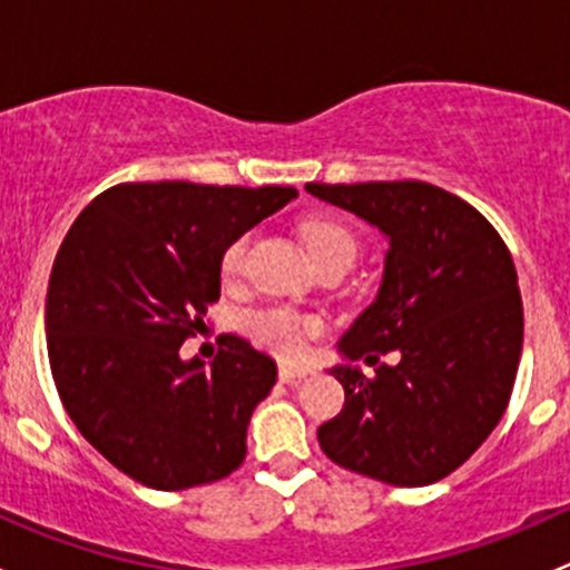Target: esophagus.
<instances>
[{
	"instance_id": "esophagus-1",
	"label": "esophagus",
	"mask_w": 570,
	"mask_h": 570,
	"mask_svg": "<svg viewBox=\"0 0 570 570\" xmlns=\"http://www.w3.org/2000/svg\"><path fill=\"white\" fill-rule=\"evenodd\" d=\"M312 375V366H295V364H281L278 366V377L284 383H295L301 381V377Z\"/></svg>"
}]
</instances>
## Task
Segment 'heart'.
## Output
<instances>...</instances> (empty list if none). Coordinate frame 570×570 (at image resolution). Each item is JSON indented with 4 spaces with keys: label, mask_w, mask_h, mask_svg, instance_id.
I'll return each mask as SVG.
<instances>
[{
    "label": "heart",
    "mask_w": 570,
    "mask_h": 570,
    "mask_svg": "<svg viewBox=\"0 0 570 570\" xmlns=\"http://www.w3.org/2000/svg\"><path fill=\"white\" fill-rule=\"evenodd\" d=\"M301 234L317 267L325 262H333V258H355V253H358V243L350 234V228H344L338 220H331V217H308L301 226ZM248 245V234L228 243L220 258L223 278H237ZM314 331L317 327H314L312 320L301 317V314L289 312V308H267V312H253L245 317V333L256 344L267 347L269 353L281 355V358H297L306 350V338Z\"/></svg>",
    "instance_id": "b5f03b06"
}]
</instances>
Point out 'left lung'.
Here are the masks:
<instances>
[{
    "label": "left lung",
    "mask_w": 570,
    "mask_h": 570,
    "mask_svg": "<svg viewBox=\"0 0 570 570\" xmlns=\"http://www.w3.org/2000/svg\"><path fill=\"white\" fill-rule=\"evenodd\" d=\"M306 189L389 239L375 301L338 338L344 364L331 375L344 407L317 430L322 452L389 485L439 482L491 435L513 392L524 342L513 256L474 206L428 181ZM392 348L401 361L377 365Z\"/></svg>",
    "instance_id": "left-lung-1"
}]
</instances>
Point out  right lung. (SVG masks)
Listing matches in <instances>:
<instances>
[{
	"instance_id": "obj_1",
	"label": "right lung",
	"mask_w": 570,
	"mask_h": 570,
	"mask_svg": "<svg viewBox=\"0 0 570 570\" xmlns=\"http://www.w3.org/2000/svg\"><path fill=\"white\" fill-rule=\"evenodd\" d=\"M292 198L295 187L118 184L62 239L46 295L51 375L85 441L131 480L184 491L245 461L275 361L239 336L209 366L178 347L220 297L228 243Z\"/></svg>"
}]
</instances>
